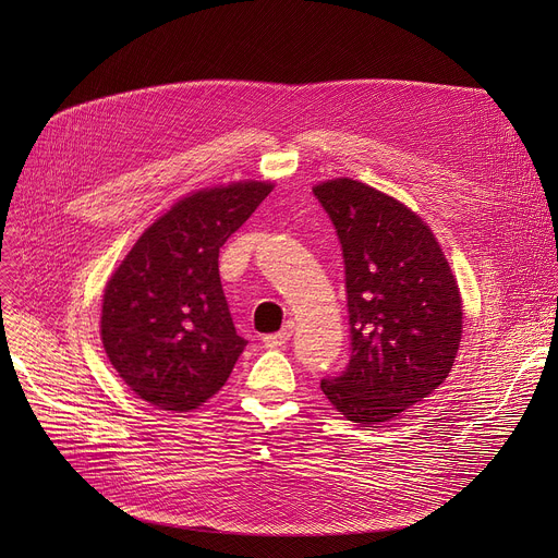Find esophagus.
<instances>
[{
    "label": "esophagus",
    "instance_id": "obj_1",
    "mask_svg": "<svg viewBox=\"0 0 558 558\" xmlns=\"http://www.w3.org/2000/svg\"><path fill=\"white\" fill-rule=\"evenodd\" d=\"M291 333H293V323L289 320L278 333H274V336H265L263 338V342H265V347L267 349H278V347H284L289 340H291Z\"/></svg>",
    "mask_w": 558,
    "mask_h": 558
}]
</instances>
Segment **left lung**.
<instances>
[{
  "mask_svg": "<svg viewBox=\"0 0 558 558\" xmlns=\"http://www.w3.org/2000/svg\"><path fill=\"white\" fill-rule=\"evenodd\" d=\"M344 256L351 355L320 381L360 426L390 422L450 373L463 327L459 287L428 225L400 201L353 179L313 187Z\"/></svg>",
  "mask_w": 558,
  "mask_h": 558,
  "instance_id": "left-lung-1",
  "label": "left lung"
}]
</instances>
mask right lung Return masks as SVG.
<instances>
[{
  "label": "right lung",
  "mask_w": 558,
  "mask_h": 558,
  "mask_svg": "<svg viewBox=\"0 0 558 558\" xmlns=\"http://www.w3.org/2000/svg\"><path fill=\"white\" fill-rule=\"evenodd\" d=\"M271 190L243 181L194 192L149 225L112 274L101 308L104 349L147 404L198 409L247 347L222 293L218 252Z\"/></svg>",
  "instance_id": "right-lung-1"
}]
</instances>
